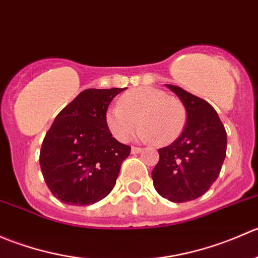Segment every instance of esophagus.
Returning a JSON list of instances; mask_svg holds the SVG:
<instances>
[{
  "label": "esophagus",
  "instance_id": "1",
  "mask_svg": "<svg viewBox=\"0 0 258 258\" xmlns=\"http://www.w3.org/2000/svg\"><path fill=\"white\" fill-rule=\"evenodd\" d=\"M142 151H144V150H142L141 147H135V146L131 148V153H132V155H136V153L142 152Z\"/></svg>",
  "mask_w": 258,
  "mask_h": 258
}]
</instances>
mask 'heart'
<instances>
[{
    "mask_svg": "<svg viewBox=\"0 0 258 258\" xmlns=\"http://www.w3.org/2000/svg\"><path fill=\"white\" fill-rule=\"evenodd\" d=\"M186 119L183 103L155 87L128 91L105 114L106 126L117 141H127L139 122L142 126L137 136L161 146L172 144L181 136Z\"/></svg>",
    "mask_w": 258,
    "mask_h": 258,
    "instance_id": "obj_1",
    "label": "heart"
}]
</instances>
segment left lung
<instances>
[{
  "label": "left lung",
  "mask_w": 258,
  "mask_h": 258,
  "mask_svg": "<svg viewBox=\"0 0 258 258\" xmlns=\"http://www.w3.org/2000/svg\"><path fill=\"white\" fill-rule=\"evenodd\" d=\"M166 86L182 101L187 121L181 136L158 150L160 160L152 171L153 186L168 201H192L209 191L220 175L227 134L207 101L178 86Z\"/></svg>",
  "instance_id": "1"
}]
</instances>
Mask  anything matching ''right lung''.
<instances>
[{
  "label": "right lung",
  "instance_id": "right-lung-1",
  "mask_svg": "<svg viewBox=\"0 0 258 258\" xmlns=\"http://www.w3.org/2000/svg\"><path fill=\"white\" fill-rule=\"evenodd\" d=\"M126 88L82 91L54 118L43 139L40 166L56 199L88 206L114 187L131 147L112 137L105 114L111 101Z\"/></svg>",
  "mask_w": 258,
  "mask_h": 258
}]
</instances>
